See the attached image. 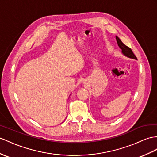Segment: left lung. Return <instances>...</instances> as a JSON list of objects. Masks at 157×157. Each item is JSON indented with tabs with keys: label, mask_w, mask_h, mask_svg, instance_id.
Segmentation results:
<instances>
[{
	"label": "left lung",
	"mask_w": 157,
	"mask_h": 157,
	"mask_svg": "<svg viewBox=\"0 0 157 157\" xmlns=\"http://www.w3.org/2000/svg\"><path fill=\"white\" fill-rule=\"evenodd\" d=\"M116 39H117L118 47H119L122 50V52H123V54L124 56L128 57V58L137 60L136 56L135 55V54H134L133 52L132 51V50H131V48L128 47L127 46H126L124 43H123V42H122L119 38H118L117 36H116Z\"/></svg>",
	"instance_id": "8db88e82"
}]
</instances>
